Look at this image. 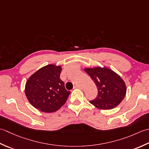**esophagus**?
<instances>
[{
    "label": "esophagus",
    "instance_id": "esophagus-1",
    "mask_svg": "<svg viewBox=\"0 0 149 149\" xmlns=\"http://www.w3.org/2000/svg\"><path fill=\"white\" fill-rule=\"evenodd\" d=\"M81 87L80 86H78V85H76V86L74 87V89H80Z\"/></svg>",
    "mask_w": 149,
    "mask_h": 149
}]
</instances>
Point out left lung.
I'll list each match as a JSON object with an SVG mask.
<instances>
[{
    "label": "left lung",
    "instance_id": "1",
    "mask_svg": "<svg viewBox=\"0 0 149 149\" xmlns=\"http://www.w3.org/2000/svg\"><path fill=\"white\" fill-rule=\"evenodd\" d=\"M84 71L98 88V96L90 102L95 107L109 110L116 107L125 98L127 93L125 81L114 71L104 67L86 68Z\"/></svg>",
    "mask_w": 149,
    "mask_h": 149
}]
</instances>
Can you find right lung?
<instances>
[{"instance_id": "1", "label": "right lung", "mask_w": 149, "mask_h": 149, "mask_svg": "<svg viewBox=\"0 0 149 149\" xmlns=\"http://www.w3.org/2000/svg\"><path fill=\"white\" fill-rule=\"evenodd\" d=\"M62 67L48 64L34 72L25 86V94L33 107L44 113H53L62 107L71 92L60 78Z\"/></svg>"}]
</instances>
